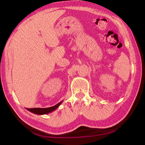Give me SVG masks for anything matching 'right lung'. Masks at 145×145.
I'll return each mask as SVG.
<instances>
[{"label":"right lung","instance_id":"obj_1","mask_svg":"<svg viewBox=\"0 0 145 145\" xmlns=\"http://www.w3.org/2000/svg\"><path fill=\"white\" fill-rule=\"evenodd\" d=\"M63 100L59 102L56 105H54L52 107H47V108H32V109H29V108H27V110H28L29 111L33 112L34 114H38V115H43V114H46L50 113L51 112H53L55 111L56 109H57L59 107V106L61 104V103L63 102Z\"/></svg>","mask_w":145,"mask_h":145}]
</instances>
